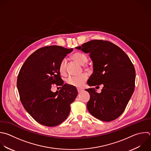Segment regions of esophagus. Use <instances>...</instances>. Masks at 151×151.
Masks as SVG:
<instances>
[{
    "label": "esophagus",
    "instance_id": "esophagus-1",
    "mask_svg": "<svg viewBox=\"0 0 151 151\" xmlns=\"http://www.w3.org/2000/svg\"><path fill=\"white\" fill-rule=\"evenodd\" d=\"M77 91H78V93H80L82 92V91H83V89H81V88H77Z\"/></svg>",
    "mask_w": 151,
    "mask_h": 151
}]
</instances>
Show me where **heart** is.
Returning a JSON list of instances; mask_svg holds the SVG:
<instances>
[{"instance_id": "heart-1", "label": "heart", "mask_w": 151, "mask_h": 151, "mask_svg": "<svg viewBox=\"0 0 151 151\" xmlns=\"http://www.w3.org/2000/svg\"><path fill=\"white\" fill-rule=\"evenodd\" d=\"M72 58L81 65L84 64L87 61V56L82 52H77L72 55ZM67 61L66 59H63L59 65L60 73L64 76L67 73ZM84 67H88V65H84ZM88 76L86 74L83 73L77 76H70L66 80V83L68 85L75 87H81L84 84L87 80Z\"/></svg>"}]
</instances>
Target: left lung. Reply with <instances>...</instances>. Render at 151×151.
Masks as SVG:
<instances>
[{
	"instance_id": "obj_1",
	"label": "left lung",
	"mask_w": 151,
	"mask_h": 151,
	"mask_svg": "<svg viewBox=\"0 0 151 151\" xmlns=\"http://www.w3.org/2000/svg\"><path fill=\"white\" fill-rule=\"evenodd\" d=\"M90 53L93 63V73L87 84L99 87L86 89L90 95L87 107L96 118L110 122L124 111L134 89L135 70L129 57L115 44L103 40H92L76 47Z\"/></svg>"
}]
</instances>
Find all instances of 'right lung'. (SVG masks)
Here are the masks:
<instances>
[{
  "mask_svg": "<svg viewBox=\"0 0 151 151\" xmlns=\"http://www.w3.org/2000/svg\"><path fill=\"white\" fill-rule=\"evenodd\" d=\"M73 50L57 45L41 48L26 60L19 71L17 87L21 101L27 112L42 125L53 127L63 122L78 94L75 87L64 84L59 71L61 61ZM52 84L62 87L54 93Z\"/></svg>",
  "mask_w": 151,
  "mask_h": 151,
  "instance_id": "add662e5",
  "label": "right lung"
}]
</instances>
